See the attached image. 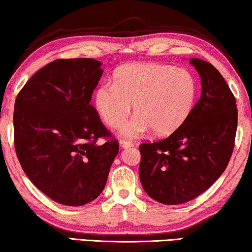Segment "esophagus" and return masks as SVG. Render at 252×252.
Returning <instances> with one entry per match:
<instances>
[{"instance_id":"34e87169","label":"esophagus","mask_w":252,"mask_h":252,"mask_svg":"<svg viewBox=\"0 0 252 252\" xmlns=\"http://www.w3.org/2000/svg\"><path fill=\"white\" fill-rule=\"evenodd\" d=\"M120 145H121V147H123V148H127V147L132 146L133 143L131 140H127V139H121L120 140Z\"/></svg>"}]
</instances>
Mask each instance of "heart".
<instances>
[{
    "label": "heart",
    "mask_w": 252,
    "mask_h": 252,
    "mask_svg": "<svg viewBox=\"0 0 252 252\" xmlns=\"http://www.w3.org/2000/svg\"><path fill=\"white\" fill-rule=\"evenodd\" d=\"M197 83L189 70L165 63H129L118 69L114 84L94 92V106L106 125L122 127V134L138 137L151 129L158 136L172 133L189 119L195 105Z\"/></svg>",
    "instance_id": "obj_1"
}]
</instances>
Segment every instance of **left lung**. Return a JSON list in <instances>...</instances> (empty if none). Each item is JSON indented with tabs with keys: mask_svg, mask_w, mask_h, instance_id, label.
<instances>
[{
	"mask_svg": "<svg viewBox=\"0 0 252 252\" xmlns=\"http://www.w3.org/2000/svg\"><path fill=\"white\" fill-rule=\"evenodd\" d=\"M202 92L189 119L165 139L139 146L145 192L163 204H180L205 192L231 160L237 127L235 97L210 63L192 58Z\"/></svg>",
	"mask_w": 252,
	"mask_h": 252,
	"instance_id": "1",
	"label": "left lung"
}]
</instances>
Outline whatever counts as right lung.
<instances>
[{
    "label": "right lung",
    "mask_w": 252,
    "mask_h": 252,
    "mask_svg": "<svg viewBox=\"0 0 252 252\" xmlns=\"http://www.w3.org/2000/svg\"><path fill=\"white\" fill-rule=\"evenodd\" d=\"M101 63L57 59L37 70L17 95L15 148L21 168L41 192L80 207L99 196L119 141L90 105ZM105 137V143H96Z\"/></svg>",
    "instance_id": "right-lung-1"
}]
</instances>
